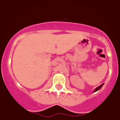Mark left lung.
<instances>
[{
  "instance_id": "obj_1",
  "label": "left lung",
  "mask_w": 120,
  "mask_h": 120,
  "mask_svg": "<svg viewBox=\"0 0 120 120\" xmlns=\"http://www.w3.org/2000/svg\"><path fill=\"white\" fill-rule=\"evenodd\" d=\"M103 85H104V83H103V84H102V85H101L100 86H99L98 87H97L96 89H95V90H94V92H96V91H97V90H98L99 89H100L101 87H102V86H103Z\"/></svg>"
}]
</instances>
